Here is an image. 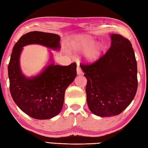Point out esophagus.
I'll return each instance as SVG.
<instances>
[{"instance_id": "34e87169", "label": "esophagus", "mask_w": 148, "mask_h": 148, "mask_svg": "<svg viewBox=\"0 0 148 148\" xmlns=\"http://www.w3.org/2000/svg\"><path fill=\"white\" fill-rule=\"evenodd\" d=\"M77 73L78 75H82L83 73L82 69L80 67V66H77Z\"/></svg>"}]
</instances>
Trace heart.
<instances>
[{
    "instance_id": "b5f03b06",
    "label": "heart",
    "mask_w": 148,
    "mask_h": 148,
    "mask_svg": "<svg viewBox=\"0 0 148 148\" xmlns=\"http://www.w3.org/2000/svg\"><path fill=\"white\" fill-rule=\"evenodd\" d=\"M95 43V41L89 38H82L73 41L72 43V47L73 49L79 50H87L84 55V58L86 61L91 62L98 58L101 51V46L97 45V46L92 47L89 49V48Z\"/></svg>"
}]
</instances>
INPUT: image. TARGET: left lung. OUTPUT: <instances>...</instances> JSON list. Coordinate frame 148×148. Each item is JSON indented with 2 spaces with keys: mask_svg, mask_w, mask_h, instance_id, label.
Listing matches in <instances>:
<instances>
[{
  "mask_svg": "<svg viewBox=\"0 0 148 148\" xmlns=\"http://www.w3.org/2000/svg\"><path fill=\"white\" fill-rule=\"evenodd\" d=\"M110 49L95 62L80 64L87 78L89 110L96 116L119 115L133 100L137 90V65L132 43L112 34Z\"/></svg>",
  "mask_w": 148,
  "mask_h": 148,
  "instance_id": "1",
  "label": "left lung"
}]
</instances>
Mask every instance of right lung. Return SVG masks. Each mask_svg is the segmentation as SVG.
<instances>
[{
	"label": "right lung",
	"mask_w": 148,
	"mask_h": 148,
	"mask_svg": "<svg viewBox=\"0 0 148 148\" xmlns=\"http://www.w3.org/2000/svg\"><path fill=\"white\" fill-rule=\"evenodd\" d=\"M60 36L52 33L33 31L23 35L13 49L8 64V77L12 98L23 112L36 119H49L59 114L64 103L66 89L77 76V64H49L37 76L27 78L20 67L23 47L40 44L60 49Z\"/></svg>",
	"instance_id": "obj_1"
}]
</instances>
